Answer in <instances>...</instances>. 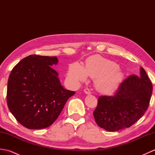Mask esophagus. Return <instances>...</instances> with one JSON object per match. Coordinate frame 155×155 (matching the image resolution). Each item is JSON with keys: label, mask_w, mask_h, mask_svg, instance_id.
Returning a JSON list of instances; mask_svg holds the SVG:
<instances>
[{"label": "esophagus", "mask_w": 155, "mask_h": 155, "mask_svg": "<svg viewBox=\"0 0 155 155\" xmlns=\"http://www.w3.org/2000/svg\"><path fill=\"white\" fill-rule=\"evenodd\" d=\"M84 92L85 93H86L87 94H90L91 93V91H90V90L88 89V88H85V89L84 90Z\"/></svg>", "instance_id": "obj_1"}]
</instances>
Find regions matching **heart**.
I'll list each match as a JSON object with an SVG mask.
<instances>
[{
  "instance_id": "1",
  "label": "heart",
  "mask_w": 155,
  "mask_h": 155,
  "mask_svg": "<svg viewBox=\"0 0 155 155\" xmlns=\"http://www.w3.org/2000/svg\"><path fill=\"white\" fill-rule=\"evenodd\" d=\"M67 75L74 83L85 81L87 76L94 78L97 89L103 93H110L116 90L122 79V73L116 62L100 56L88 58L84 68L78 62L71 64Z\"/></svg>"
}]
</instances>
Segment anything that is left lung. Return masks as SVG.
<instances>
[{
    "mask_svg": "<svg viewBox=\"0 0 155 155\" xmlns=\"http://www.w3.org/2000/svg\"><path fill=\"white\" fill-rule=\"evenodd\" d=\"M152 92V83L141 68L139 77L132 74L125 78L113 95L99 96L93 112L95 121L112 132L131 127L145 113Z\"/></svg>",
    "mask_w": 155,
    "mask_h": 155,
    "instance_id": "left-lung-1",
    "label": "left lung"
}]
</instances>
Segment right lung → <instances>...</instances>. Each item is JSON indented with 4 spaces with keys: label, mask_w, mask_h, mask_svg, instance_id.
Returning <instances> with one entry per match:
<instances>
[{
    "label": "right lung",
    "mask_w": 155,
    "mask_h": 155,
    "mask_svg": "<svg viewBox=\"0 0 155 155\" xmlns=\"http://www.w3.org/2000/svg\"><path fill=\"white\" fill-rule=\"evenodd\" d=\"M56 57L31 54L15 66L6 93L9 110L19 123L29 129L48 127L58 117L75 92L65 89L51 66Z\"/></svg>",
    "instance_id": "right-lung-1"
}]
</instances>
